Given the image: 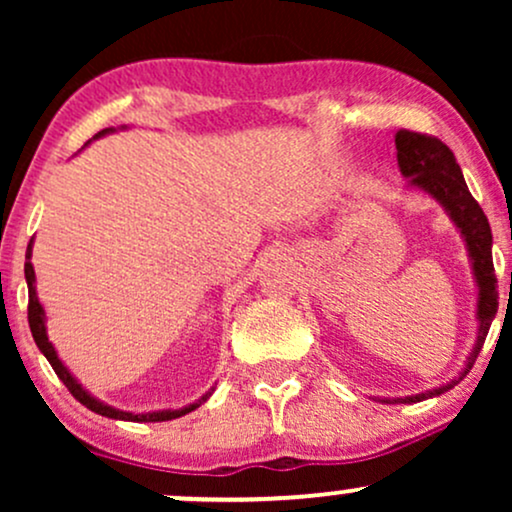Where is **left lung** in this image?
<instances>
[{
    "mask_svg": "<svg viewBox=\"0 0 512 512\" xmlns=\"http://www.w3.org/2000/svg\"><path fill=\"white\" fill-rule=\"evenodd\" d=\"M397 146V163L402 175L407 178V187H416V190H424L426 195H431L436 202L448 211V216L460 228L464 245H467L469 260H472V272L479 286V298H477V320H479V332H477V344H474L472 354L467 358V366L462 368V373L455 380H450L448 385L436 387V390L421 392V395L411 397H399L392 399V404L402 402H421V399L443 395L455 387L464 375L469 373L477 361L481 346H484L486 334L496 317L498 310V281L496 272H493V257H491V226L486 214L481 211L479 202L469 192L467 182L460 166H457L455 154L445 146L440 139L428 137V134L409 132V129H399L395 137ZM512 284V276H510ZM387 402V399H383Z\"/></svg>",
    "mask_w": 512,
    "mask_h": 512,
    "instance_id": "left-lung-1",
    "label": "left lung"
}]
</instances>
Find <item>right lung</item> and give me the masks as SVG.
Masks as SVG:
<instances>
[{
    "label": "right lung",
    "instance_id": "1",
    "mask_svg": "<svg viewBox=\"0 0 512 512\" xmlns=\"http://www.w3.org/2000/svg\"><path fill=\"white\" fill-rule=\"evenodd\" d=\"M115 132L113 127L103 129V132H98L96 137H103V134H110ZM31 255H33V240L28 243V250H26V267H23V272H26V284H28V325H31V332H33V339L35 344H38V349L43 351V356L48 358L52 370L57 373V378L62 380L64 385H67V390L72 392L74 399H79L81 404H84L86 409L96 411V414L101 416H108V419H120V421H137V424H149V421H170V419H178V416H185L190 414V411H195L199 404L207 402L211 397V392H214V387L204 395L202 399H197V402L187 404V407L182 409H163V411H149V414H132V411H122V409H115V407H108V404H103L101 399H96L93 395H88V392L81 387L79 380L74 378L72 373H69L67 366L60 361V356H57L55 346L50 344L48 339V330H45V310L43 305L38 301V293H35V272H33V264H31Z\"/></svg>",
    "mask_w": 512,
    "mask_h": 512
}]
</instances>
